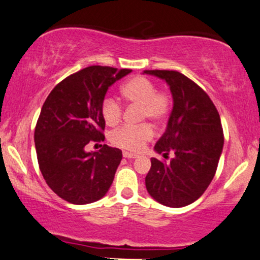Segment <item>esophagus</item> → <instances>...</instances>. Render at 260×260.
<instances>
[{
  "label": "esophagus",
  "mask_w": 260,
  "mask_h": 260,
  "mask_svg": "<svg viewBox=\"0 0 260 260\" xmlns=\"http://www.w3.org/2000/svg\"><path fill=\"white\" fill-rule=\"evenodd\" d=\"M122 155H123V158H126V159H135L138 156L135 153H131V152H123Z\"/></svg>",
  "instance_id": "1"
}]
</instances>
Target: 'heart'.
<instances>
[{"instance_id": "obj_1", "label": "heart", "mask_w": 260, "mask_h": 260, "mask_svg": "<svg viewBox=\"0 0 260 260\" xmlns=\"http://www.w3.org/2000/svg\"><path fill=\"white\" fill-rule=\"evenodd\" d=\"M121 95L128 105L140 107V120H149L153 125L162 123L172 109V95L168 90L156 89L155 83L146 76H134L121 87ZM101 115L108 126H115L121 121L123 107L113 96H106L101 102ZM153 137V129L148 123L133 127L122 126L112 132L111 142L116 147L127 151H139Z\"/></svg>"}]
</instances>
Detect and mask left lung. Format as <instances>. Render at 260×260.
Segmentation results:
<instances>
[{
  "instance_id": "obj_1",
  "label": "left lung",
  "mask_w": 260,
  "mask_h": 260,
  "mask_svg": "<svg viewBox=\"0 0 260 260\" xmlns=\"http://www.w3.org/2000/svg\"><path fill=\"white\" fill-rule=\"evenodd\" d=\"M144 73L165 80L173 96L167 128L154 146L169 161L151 159L146 188L165 206H186L204 194L217 172L224 146L220 116L207 93L181 73Z\"/></svg>"
}]
</instances>
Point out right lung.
Returning <instances> with one entry per match:
<instances>
[{"label":"right lung","instance_id":"obj_1","mask_svg":"<svg viewBox=\"0 0 260 260\" xmlns=\"http://www.w3.org/2000/svg\"><path fill=\"white\" fill-rule=\"evenodd\" d=\"M131 72L89 66L58 82L46 99L35 127L36 154L47 185L66 202L94 203L111 187L122 152L85 147L105 140L101 102L108 87Z\"/></svg>","mask_w":260,"mask_h":260}]
</instances>
